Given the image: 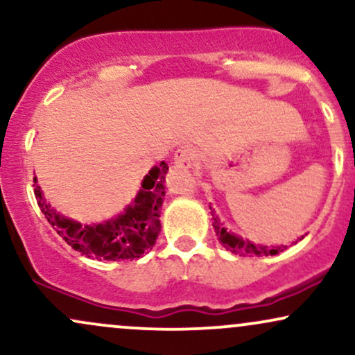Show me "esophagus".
<instances>
[{
    "label": "esophagus",
    "mask_w": 355,
    "mask_h": 355,
    "mask_svg": "<svg viewBox=\"0 0 355 355\" xmlns=\"http://www.w3.org/2000/svg\"><path fill=\"white\" fill-rule=\"evenodd\" d=\"M198 158V153L197 150L191 148V146H182V148L177 150V153H175V158H173V164L178 166V168H191L193 166L195 162H197Z\"/></svg>",
    "instance_id": "esophagus-1"
}]
</instances>
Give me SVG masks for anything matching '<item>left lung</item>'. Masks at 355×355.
<instances>
[{
    "instance_id": "obj_1",
    "label": "left lung",
    "mask_w": 355,
    "mask_h": 355,
    "mask_svg": "<svg viewBox=\"0 0 355 355\" xmlns=\"http://www.w3.org/2000/svg\"><path fill=\"white\" fill-rule=\"evenodd\" d=\"M211 210V207H210ZM211 217H214V229L215 234L222 245L230 250L232 254L235 255H250V257H262V255H275L279 252H284V248H287L285 245L280 247H267V245H257V243L250 242V240L242 239L240 235H235L234 232H229L223 227V223L220 222V218L215 215V210H211Z\"/></svg>"
}]
</instances>
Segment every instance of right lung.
Instances as JSON below:
<instances>
[{
    "mask_svg": "<svg viewBox=\"0 0 355 355\" xmlns=\"http://www.w3.org/2000/svg\"><path fill=\"white\" fill-rule=\"evenodd\" d=\"M168 165L160 162L145 175L137 197L130 205L101 223H83L64 217L44 200L36 177L35 197L40 209L53 229L68 245L81 252L88 259L98 260H133L152 250L160 234V210L165 197V175Z\"/></svg>",
    "mask_w": 355,
    "mask_h": 355,
    "instance_id": "obj_1",
    "label": "right lung"
}]
</instances>
